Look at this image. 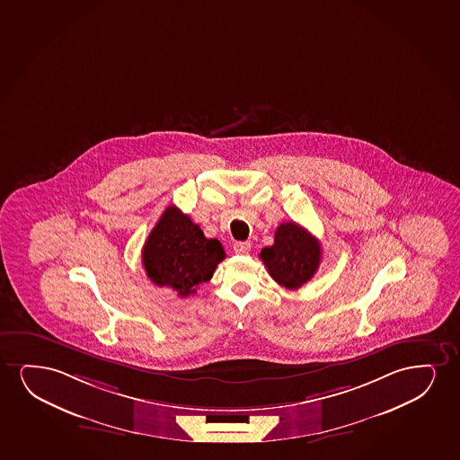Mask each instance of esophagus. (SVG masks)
<instances>
[{"label": "esophagus", "instance_id": "34e87169", "mask_svg": "<svg viewBox=\"0 0 460 460\" xmlns=\"http://www.w3.org/2000/svg\"><path fill=\"white\" fill-rule=\"evenodd\" d=\"M234 251H235L237 254L246 256V254H250L251 243L250 242H237V243L234 245Z\"/></svg>", "mask_w": 460, "mask_h": 460}]
</instances>
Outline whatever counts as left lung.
<instances>
[{
  "label": "left lung",
  "instance_id": "8db88e82",
  "mask_svg": "<svg viewBox=\"0 0 460 460\" xmlns=\"http://www.w3.org/2000/svg\"><path fill=\"white\" fill-rule=\"evenodd\" d=\"M259 256L279 286L296 290L315 275L322 246L307 229L287 221L276 227L275 243L265 246Z\"/></svg>",
  "mask_w": 460,
  "mask_h": 460
}]
</instances>
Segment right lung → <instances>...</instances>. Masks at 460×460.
Masks as SVG:
<instances>
[{
  "label": "right lung",
  "mask_w": 460,
  "mask_h": 460,
  "mask_svg": "<svg viewBox=\"0 0 460 460\" xmlns=\"http://www.w3.org/2000/svg\"><path fill=\"white\" fill-rule=\"evenodd\" d=\"M226 257L217 239H206L201 227L168 206L149 233L142 262L155 286L168 287L185 298L214 276L217 265Z\"/></svg>",
  "instance_id": "right-lung-1"
}]
</instances>
